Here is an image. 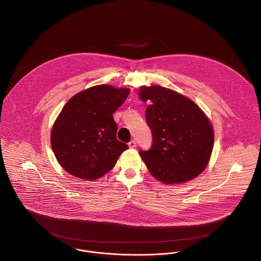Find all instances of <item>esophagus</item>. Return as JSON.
<instances>
[{"instance_id":"1","label":"esophagus","mask_w":261,"mask_h":261,"mask_svg":"<svg viewBox=\"0 0 261 261\" xmlns=\"http://www.w3.org/2000/svg\"><path fill=\"white\" fill-rule=\"evenodd\" d=\"M128 147L129 148H132V149H134V148H136L137 147V142L135 141V140H133V141H130L129 143H128Z\"/></svg>"}]
</instances>
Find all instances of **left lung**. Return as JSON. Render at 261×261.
Listing matches in <instances>:
<instances>
[{"label":"left lung","mask_w":261,"mask_h":261,"mask_svg":"<svg viewBox=\"0 0 261 261\" xmlns=\"http://www.w3.org/2000/svg\"><path fill=\"white\" fill-rule=\"evenodd\" d=\"M140 98L149 101L146 119L151 147L139 151L149 173L165 184L197 177L208 165L214 144L205 113L191 99L158 85L141 87Z\"/></svg>","instance_id":"obj_1"}]
</instances>
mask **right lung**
<instances>
[{
	"label": "right lung",
	"instance_id": "right-lung-1",
	"mask_svg": "<svg viewBox=\"0 0 261 261\" xmlns=\"http://www.w3.org/2000/svg\"><path fill=\"white\" fill-rule=\"evenodd\" d=\"M128 88L102 84L74 95L64 106L51 132V147L62 168L83 180H96L128 149L116 139L112 113L126 99Z\"/></svg>",
	"mask_w": 261,
	"mask_h": 261
}]
</instances>
